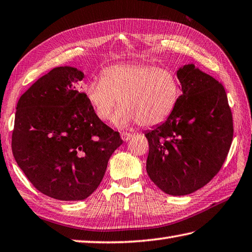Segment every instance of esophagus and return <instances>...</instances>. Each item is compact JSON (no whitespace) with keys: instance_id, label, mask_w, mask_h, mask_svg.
<instances>
[{"instance_id":"34e87169","label":"esophagus","mask_w":252,"mask_h":252,"mask_svg":"<svg viewBox=\"0 0 252 252\" xmlns=\"http://www.w3.org/2000/svg\"><path fill=\"white\" fill-rule=\"evenodd\" d=\"M131 134H129V132H121V137H122V139L124 140V141H128L129 140L130 138H131Z\"/></svg>"}]
</instances>
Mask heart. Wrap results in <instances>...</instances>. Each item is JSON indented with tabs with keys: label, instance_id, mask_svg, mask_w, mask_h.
I'll return each instance as SVG.
<instances>
[{
	"label": "heart",
	"instance_id": "b5f03b06",
	"mask_svg": "<svg viewBox=\"0 0 252 252\" xmlns=\"http://www.w3.org/2000/svg\"><path fill=\"white\" fill-rule=\"evenodd\" d=\"M84 96L98 120L106 122L120 101L113 122L118 128L134 124L153 127L162 124L177 107L181 89L174 71L147 63L110 65L101 79L83 88Z\"/></svg>",
	"mask_w": 252,
	"mask_h": 252
}]
</instances>
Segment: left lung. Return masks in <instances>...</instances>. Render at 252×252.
<instances>
[{
  "label": "left lung",
  "instance_id": "1",
  "mask_svg": "<svg viewBox=\"0 0 252 252\" xmlns=\"http://www.w3.org/2000/svg\"><path fill=\"white\" fill-rule=\"evenodd\" d=\"M182 94L167 121L145 134L147 173L170 195L195 192L215 177L230 148L234 126L225 89L185 64L177 72Z\"/></svg>",
  "mask_w": 252,
  "mask_h": 252
}]
</instances>
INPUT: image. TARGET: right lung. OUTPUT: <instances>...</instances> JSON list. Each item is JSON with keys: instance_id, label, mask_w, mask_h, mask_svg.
I'll list each match as a JSON object with an SVG mask.
<instances>
[{"instance_id": "add662e5", "label": "right lung", "mask_w": 252, "mask_h": 252, "mask_svg": "<svg viewBox=\"0 0 252 252\" xmlns=\"http://www.w3.org/2000/svg\"><path fill=\"white\" fill-rule=\"evenodd\" d=\"M84 74L57 67L17 102L12 151L31 183L47 196L81 201L95 191L108 159L123 144L98 120L79 83Z\"/></svg>"}]
</instances>
